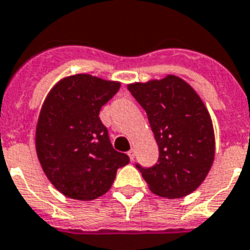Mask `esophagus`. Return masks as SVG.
<instances>
[{
    "mask_svg": "<svg viewBox=\"0 0 250 250\" xmlns=\"http://www.w3.org/2000/svg\"><path fill=\"white\" fill-rule=\"evenodd\" d=\"M127 153H128V156H130L131 162H134V160H135V153H136V152H135V149L131 148L130 151H128V152H127Z\"/></svg>",
    "mask_w": 250,
    "mask_h": 250,
    "instance_id": "esophagus-1",
    "label": "esophagus"
}]
</instances>
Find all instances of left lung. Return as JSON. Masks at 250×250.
I'll return each mask as SVG.
<instances>
[{
	"label": "left lung",
	"instance_id": "8db88e82",
	"mask_svg": "<svg viewBox=\"0 0 250 250\" xmlns=\"http://www.w3.org/2000/svg\"><path fill=\"white\" fill-rule=\"evenodd\" d=\"M132 97L148 116L159 146L151 167L136 163L155 195L179 199L204 182L214 159L212 120L193 88L175 75L128 84Z\"/></svg>",
	"mask_w": 250,
	"mask_h": 250
}]
</instances>
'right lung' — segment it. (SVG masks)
Instances as JSON below:
<instances>
[{
  "mask_svg": "<svg viewBox=\"0 0 250 250\" xmlns=\"http://www.w3.org/2000/svg\"><path fill=\"white\" fill-rule=\"evenodd\" d=\"M119 82L78 74L62 79L49 92L37 125L36 148L42 169L61 193L75 200L104 195L118 168L128 164L114 149L99 118Z\"/></svg>",
  "mask_w": 250,
  "mask_h": 250,
  "instance_id": "add662e5",
  "label": "right lung"
}]
</instances>
